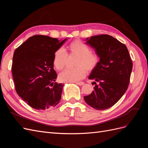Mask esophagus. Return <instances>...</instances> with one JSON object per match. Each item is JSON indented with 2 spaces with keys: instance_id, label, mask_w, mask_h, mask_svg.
I'll return each instance as SVG.
<instances>
[{
  "instance_id": "34e87169",
  "label": "esophagus",
  "mask_w": 148,
  "mask_h": 148,
  "mask_svg": "<svg viewBox=\"0 0 148 148\" xmlns=\"http://www.w3.org/2000/svg\"><path fill=\"white\" fill-rule=\"evenodd\" d=\"M76 84L79 85V86H82V85L84 84V82H78V83H76Z\"/></svg>"
}]
</instances>
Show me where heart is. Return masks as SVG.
I'll use <instances>...</instances> for the list:
<instances>
[{
  "label": "heart",
  "instance_id": "b5f03b06",
  "mask_svg": "<svg viewBox=\"0 0 148 148\" xmlns=\"http://www.w3.org/2000/svg\"><path fill=\"white\" fill-rule=\"evenodd\" d=\"M71 53L78 56L77 67L66 68L59 74V79L63 82H77L83 79L86 74V70L91 71L99 63V57L86 44L80 41H74L69 45ZM66 52L62 47L58 49L53 56V64L57 70L64 68L67 59Z\"/></svg>",
  "mask_w": 148,
  "mask_h": 148
}]
</instances>
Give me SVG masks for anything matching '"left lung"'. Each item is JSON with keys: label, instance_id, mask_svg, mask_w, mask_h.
<instances>
[{"label": "left lung", "instance_id": "obj_1", "mask_svg": "<svg viewBox=\"0 0 148 148\" xmlns=\"http://www.w3.org/2000/svg\"><path fill=\"white\" fill-rule=\"evenodd\" d=\"M86 44L95 49L100 58L88 78L95 79L94 91L84 96L96 110H105L116 104L127 90L133 64L127 46L108 34L86 38Z\"/></svg>", "mask_w": 148, "mask_h": 148}]
</instances>
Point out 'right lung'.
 Masks as SVG:
<instances>
[{"label": "right lung", "instance_id": "1", "mask_svg": "<svg viewBox=\"0 0 148 148\" xmlns=\"http://www.w3.org/2000/svg\"><path fill=\"white\" fill-rule=\"evenodd\" d=\"M67 38L59 41L47 36L28 38L13 53L12 76L16 91L33 108L42 110L59 104L64 84L57 83L53 56Z\"/></svg>", "mask_w": 148, "mask_h": 148}]
</instances>
